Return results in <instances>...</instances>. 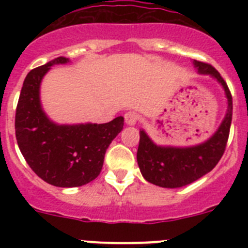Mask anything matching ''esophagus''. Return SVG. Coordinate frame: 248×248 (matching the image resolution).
<instances>
[{
	"label": "esophagus",
	"mask_w": 248,
	"mask_h": 248,
	"mask_svg": "<svg viewBox=\"0 0 248 248\" xmlns=\"http://www.w3.org/2000/svg\"><path fill=\"white\" fill-rule=\"evenodd\" d=\"M124 119L128 125H135L138 122V114L134 111H128V113L124 115Z\"/></svg>",
	"instance_id": "esophagus-1"
}]
</instances>
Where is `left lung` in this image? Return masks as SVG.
Returning <instances> with one entry per match:
<instances>
[{
	"mask_svg": "<svg viewBox=\"0 0 248 248\" xmlns=\"http://www.w3.org/2000/svg\"><path fill=\"white\" fill-rule=\"evenodd\" d=\"M192 64L199 74L210 76L222 87L227 99V109L214 134L202 143L195 145H159L144 129L140 130L137 153L140 172L148 183L160 187H183L211 171L223 155L229 139L232 120V97L229 87L212 65L199 61H192Z\"/></svg>",
	"mask_w": 248,
	"mask_h": 248,
	"instance_id": "left-lung-1",
	"label": "left lung"
}]
</instances>
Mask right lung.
Segmentation results:
<instances>
[{
    "instance_id": "1",
    "label": "right lung",
    "mask_w": 248,
    "mask_h": 248,
    "mask_svg": "<svg viewBox=\"0 0 248 248\" xmlns=\"http://www.w3.org/2000/svg\"><path fill=\"white\" fill-rule=\"evenodd\" d=\"M71 59L58 57L26 77L16 110V139L30 168L42 180L58 187H77L100 174L105 151L124 125V118L109 123L58 124L41 102V83L53 65Z\"/></svg>"
}]
</instances>
